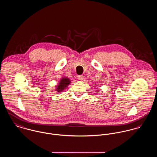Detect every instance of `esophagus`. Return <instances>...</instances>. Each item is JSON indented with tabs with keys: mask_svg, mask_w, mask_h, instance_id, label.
I'll use <instances>...</instances> for the list:
<instances>
[{
	"mask_svg": "<svg viewBox=\"0 0 157 157\" xmlns=\"http://www.w3.org/2000/svg\"><path fill=\"white\" fill-rule=\"evenodd\" d=\"M83 78H84V77H83V75H78V80H83Z\"/></svg>",
	"mask_w": 157,
	"mask_h": 157,
	"instance_id": "esophagus-1",
	"label": "esophagus"
}]
</instances>
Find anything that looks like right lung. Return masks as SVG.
Returning a JSON list of instances; mask_svg holds the SVG:
<instances>
[{
	"instance_id": "add662e5",
	"label": "right lung",
	"mask_w": 157,
	"mask_h": 157,
	"mask_svg": "<svg viewBox=\"0 0 157 157\" xmlns=\"http://www.w3.org/2000/svg\"><path fill=\"white\" fill-rule=\"evenodd\" d=\"M70 80L68 78H62L59 85L57 86V88L56 89L57 92L62 91L65 89V87L68 86V85L70 84Z\"/></svg>"
}]
</instances>
